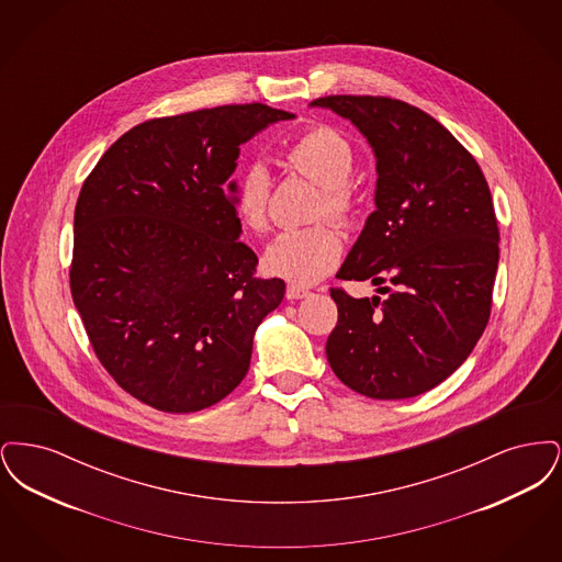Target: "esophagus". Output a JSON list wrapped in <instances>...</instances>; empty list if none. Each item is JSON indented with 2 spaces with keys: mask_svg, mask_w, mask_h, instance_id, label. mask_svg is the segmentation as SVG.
Returning <instances> with one entry per match:
<instances>
[{
  "mask_svg": "<svg viewBox=\"0 0 562 562\" xmlns=\"http://www.w3.org/2000/svg\"><path fill=\"white\" fill-rule=\"evenodd\" d=\"M310 291L307 289H303V286H294V284H289L286 286V299L289 301H294V299H303V296H307Z\"/></svg>",
  "mask_w": 562,
  "mask_h": 562,
  "instance_id": "esophagus-1",
  "label": "esophagus"
}]
</instances>
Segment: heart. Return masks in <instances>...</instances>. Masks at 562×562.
Segmentation results:
<instances>
[{"mask_svg": "<svg viewBox=\"0 0 562 562\" xmlns=\"http://www.w3.org/2000/svg\"><path fill=\"white\" fill-rule=\"evenodd\" d=\"M286 166L321 186L316 218L330 216L349 221L356 209V193L349 183L353 170V147L348 138L330 126H312L294 136L284 147ZM271 177L263 164H250L236 179L234 211L241 225L252 234L269 227ZM344 241L330 223L303 229H289L271 241L263 255V266L271 276L293 284H316L337 268Z\"/></svg>", "mask_w": 562, "mask_h": 562, "instance_id": "1", "label": "heart"}]
</instances>
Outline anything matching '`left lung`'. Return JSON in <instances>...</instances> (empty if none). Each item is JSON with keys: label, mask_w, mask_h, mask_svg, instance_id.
<instances>
[{"label": "left lung", "mask_w": 562, "mask_h": 562, "mask_svg": "<svg viewBox=\"0 0 562 562\" xmlns=\"http://www.w3.org/2000/svg\"><path fill=\"white\" fill-rule=\"evenodd\" d=\"M312 105L348 117L376 158V209L337 278L390 293L330 289L328 364L362 396H419L465 362L491 316L499 229L486 179L453 134L404 101L333 94Z\"/></svg>", "instance_id": "8db88e82"}]
</instances>
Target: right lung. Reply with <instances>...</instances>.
Listing matches in <instances>:
<instances>
[{"label": "right lung", "instance_id": "obj_1", "mask_svg": "<svg viewBox=\"0 0 562 562\" xmlns=\"http://www.w3.org/2000/svg\"><path fill=\"white\" fill-rule=\"evenodd\" d=\"M293 113L261 103L154 117L122 134L81 186L69 284L113 381L164 413H195L240 385L284 280L257 255L225 183L240 145ZM236 183H229V191Z\"/></svg>", "mask_w": 562, "mask_h": 562}]
</instances>
